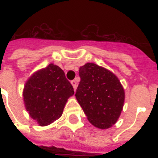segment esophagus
Here are the masks:
<instances>
[{"label": "esophagus", "mask_w": 158, "mask_h": 158, "mask_svg": "<svg viewBox=\"0 0 158 158\" xmlns=\"http://www.w3.org/2000/svg\"><path fill=\"white\" fill-rule=\"evenodd\" d=\"M71 84H72V86H73V88H74V89L75 90L77 88V83L75 80H72L71 81Z\"/></svg>", "instance_id": "1"}]
</instances>
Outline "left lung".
<instances>
[{
  "mask_svg": "<svg viewBox=\"0 0 158 158\" xmlns=\"http://www.w3.org/2000/svg\"><path fill=\"white\" fill-rule=\"evenodd\" d=\"M80 82L77 101L95 127L106 130L115 125L125 102V91L118 78L110 70L94 63L79 68Z\"/></svg>",
  "mask_w": 158,
  "mask_h": 158,
  "instance_id": "obj_1",
  "label": "left lung"
}]
</instances>
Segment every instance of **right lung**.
Returning <instances> with one entry per match:
<instances>
[{
	"label": "right lung",
	"instance_id": "add662e5",
	"mask_svg": "<svg viewBox=\"0 0 158 158\" xmlns=\"http://www.w3.org/2000/svg\"><path fill=\"white\" fill-rule=\"evenodd\" d=\"M74 94L64 71L50 64L27 80L23 96L29 115L40 126H46L61 116L67 100Z\"/></svg>",
	"mask_w": 158,
	"mask_h": 158
}]
</instances>
